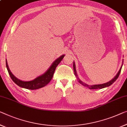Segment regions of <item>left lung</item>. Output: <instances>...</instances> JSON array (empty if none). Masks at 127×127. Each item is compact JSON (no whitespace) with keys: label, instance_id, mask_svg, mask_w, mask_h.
<instances>
[{"label":"left lung","instance_id":"obj_1","mask_svg":"<svg viewBox=\"0 0 127 127\" xmlns=\"http://www.w3.org/2000/svg\"><path fill=\"white\" fill-rule=\"evenodd\" d=\"M123 64L122 66H121L120 69H119V72L117 73L116 75L114 77V78H113L112 80L109 81V82H107V83H104V84H95V85H91V86H90V85H88L86 84V83H83L82 81H81L80 79H79L78 76H77V73H76V66H75V62H73V71H74V74L76 76V77H77V79L79 80V82L80 83V84H82L83 86H84L85 87H88L89 89H91V90H93V89H101V88H104L105 87H109L110 86L111 84H112L113 83H114L115 81L116 80V79L118 78L119 75H120V72H121V70H122V66H123Z\"/></svg>","mask_w":127,"mask_h":127}]
</instances>
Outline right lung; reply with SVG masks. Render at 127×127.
I'll use <instances>...</instances> for the list:
<instances>
[{
  "label": "right lung",
  "mask_w": 127,
  "mask_h": 127,
  "mask_svg": "<svg viewBox=\"0 0 127 127\" xmlns=\"http://www.w3.org/2000/svg\"><path fill=\"white\" fill-rule=\"evenodd\" d=\"M64 56H65V55H63L60 56L59 58H58L57 59H56L53 62L50 67L47 69V71L44 73L39 76L34 80L31 81H27V82L26 81H22L15 77L9 70L7 60H5L6 67L11 78L12 79L13 82L18 85V86L22 88L28 89V90H37V89L42 88L43 87L45 86L50 82L53 77V75H54V72L55 71L56 67L60 63V62L63 59Z\"/></svg>",
  "instance_id": "obj_1"
}]
</instances>
